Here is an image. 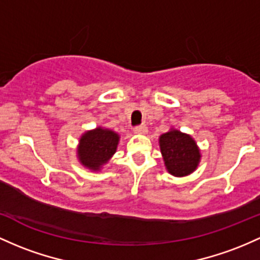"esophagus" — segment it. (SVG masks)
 I'll return each mask as SVG.
<instances>
[{"mask_svg":"<svg viewBox=\"0 0 260 260\" xmlns=\"http://www.w3.org/2000/svg\"><path fill=\"white\" fill-rule=\"evenodd\" d=\"M147 132H148V128H147V125H145V124L138 125V127L135 128L136 135H145Z\"/></svg>","mask_w":260,"mask_h":260,"instance_id":"34e87169","label":"esophagus"}]
</instances>
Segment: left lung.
<instances>
[{
    "label": "left lung",
    "instance_id": "obj_1",
    "mask_svg": "<svg viewBox=\"0 0 260 260\" xmlns=\"http://www.w3.org/2000/svg\"><path fill=\"white\" fill-rule=\"evenodd\" d=\"M159 147L168 173L176 178L192 174L201 160V150L187 133L170 128L159 137Z\"/></svg>",
    "mask_w": 260,
    "mask_h": 260
}]
</instances>
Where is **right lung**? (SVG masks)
<instances>
[{
  "label": "right lung",
  "mask_w": 260,
  "mask_h": 260,
  "mask_svg": "<svg viewBox=\"0 0 260 260\" xmlns=\"http://www.w3.org/2000/svg\"><path fill=\"white\" fill-rule=\"evenodd\" d=\"M119 139L118 133L101 125L86 131L79 138L76 148L79 162L91 172H101L117 152Z\"/></svg>",
  "instance_id": "1"
}]
</instances>
